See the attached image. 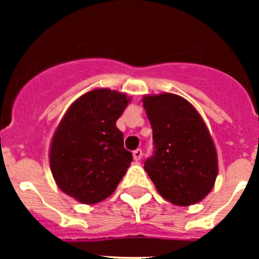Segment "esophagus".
<instances>
[{
  "mask_svg": "<svg viewBox=\"0 0 259 259\" xmlns=\"http://www.w3.org/2000/svg\"><path fill=\"white\" fill-rule=\"evenodd\" d=\"M142 157V150L141 149H136L133 152V158L136 160V161H140Z\"/></svg>",
  "mask_w": 259,
  "mask_h": 259,
  "instance_id": "1",
  "label": "esophagus"
}]
</instances>
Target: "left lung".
Listing matches in <instances>:
<instances>
[{
  "instance_id": "8db88e82",
  "label": "left lung",
  "mask_w": 259,
  "mask_h": 259,
  "mask_svg": "<svg viewBox=\"0 0 259 259\" xmlns=\"http://www.w3.org/2000/svg\"><path fill=\"white\" fill-rule=\"evenodd\" d=\"M156 153L145 170L156 189L172 204L192 205L212 191L218 176V153L207 125L180 95L162 93L142 97Z\"/></svg>"
}]
</instances>
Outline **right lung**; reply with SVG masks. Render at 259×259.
Here are the masks:
<instances>
[{
  "mask_svg": "<svg viewBox=\"0 0 259 259\" xmlns=\"http://www.w3.org/2000/svg\"><path fill=\"white\" fill-rule=\"evenodd\" d=\"M129 103L125 93L94 89L68 107L55 130L51 172L59 188L82 204L107 199L133 161L115 125Z\"/></svg>",
  "mask_w": 259,
  "mask_h": 259,
  "instance_id": "1",
  "label": "right lung"
}]
</instances>
